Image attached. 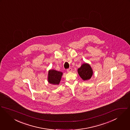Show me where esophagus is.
Returning a JSON list of instances; mask_svg holds the SVG:
<instances>
[{
	"label": "esophagus",
	"mask_w": 130,
	"mask_h": 130,
	"mask_svg": "<svg viewBox=\"0 0 130 130\" xmlns=\"http://www.w3.org/2000/svg\"><path fill=\"white\" fill-rule=\"evenodd\" d=\"M67 72H68V73L71 72L72 71V69L71 68H70L68 69L67 70Z\"/></svg>",
	"instance_id": "obj_1"
}]
</instances>
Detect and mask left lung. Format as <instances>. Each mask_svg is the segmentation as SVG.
<instances>
[{"instance_id":"1","label":"left lung","mask_w":130,"mask_h":130,"mask_svg":"<svg viewBox=\"0 0 130 130\" xmlns=\"http://www.w3.org/2000/svg\"><path fill=\"white\" fill-rule=\"evenodd\" d=\"M78 73L84 81H87L91 78L93 74V71L89 64L85 63L82 64L81 67L78 69Z\"/></svg>"}]
</instances>
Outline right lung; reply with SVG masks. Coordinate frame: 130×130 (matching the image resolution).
<instances>
[{"label":"right lung","instance_id":"right-lung-1","mask_svg":"<svg viewBox=\"0 0 130 130\" xmlns=\"http://www.w3.org/2000/svg\"><path fill=\"white\" fill-rule=\"evenodd\" d=\"M63 73L58 71L54 69H51L48 71V82L49 83L58 85L60 82Z\"/></svg>","mask_w":130,"mask_h":130}]
</instances>
